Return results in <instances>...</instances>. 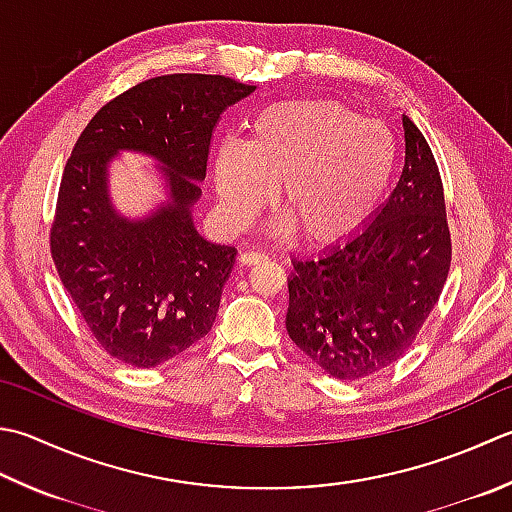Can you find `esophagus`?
I'll return each mask as SVG.
<instances>
[{
  "mask_svg": "<svg viewBox=\"0 0 512 512\" xmlns=\"http://www.w3.org/2000/svg\"><path fill=\"white\" fill-rule=\"evenodd\" d=\"M266 255L264 253H255V250H246V253L239 255V264L242 266H255L259 262H264Z\"/></svg>",
  "mask_w": 512,
  "mask_h": 512,
  "instance_id": "esophagus-1",
  "label": "esophagus"
}]
</instances>
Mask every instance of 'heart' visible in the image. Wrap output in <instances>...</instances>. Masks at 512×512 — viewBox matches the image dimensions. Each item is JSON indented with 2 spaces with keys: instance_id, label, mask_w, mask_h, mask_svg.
Listing matches in <instances>:
<instances>
[{
  "instance_id": "heart-1",
  "label": "heart",
  "mask_w": 512,
  "mask_h": 512,
  "mask_svg": "<svg viewBox=\"0 0 512 512\" xmlns=\"http://www.w3.org/2000/svg\"><path fill=\"white\" fill-rule=\"evenodd\" d=\"M395 166L384 126L326 97L266 106L250 137H226L213 155V182L230 226L242 228L277 195V235L335 244L373 213ZM280 193H276V186Z\"/></svg>"
}]
</instances>
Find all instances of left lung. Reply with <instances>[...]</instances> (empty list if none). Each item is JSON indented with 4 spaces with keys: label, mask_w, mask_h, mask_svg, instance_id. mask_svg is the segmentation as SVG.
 I'll return each instance as SVG.
<instances>
[{
    "label": "left lung",
    "mask_w": 512,
    "mask_h": 512,
    "mask_svg": "<svg viewBox=\"0 0 512 512\" xmlns=\"http://www.w3.org/2000/svg\"><path fill=\"white\" fill-rule=\"evenodd\" d=\"M404 170L368 224L293 259L286 330L330 377L355 382L395 364L435 308L450 268L444 186L406 115Z\"/></svg>",
    "instance_id": "1"
}]
</instances>
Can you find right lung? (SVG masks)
<instances>
[{"label": "right lung", "mask_w": 512, "mask_h": 512, "mask_svg": "<svg viewBox=\"0 0 512 512\" xmlns=\"http://www.w3.org/2000/svg\"><path fill=\"white\" fill-rule=\"evenodd\" d=\"M253 90L222 75L153 77L108 102L77 139L50 253L90 333L119 362L153 368L213 328L237 248L199 235L193 206L219 115ZM119 152L156 159L167 199L148 216L126 218L112 204Z\"/></svg>", "instance_id": "1"}]
</instances>
